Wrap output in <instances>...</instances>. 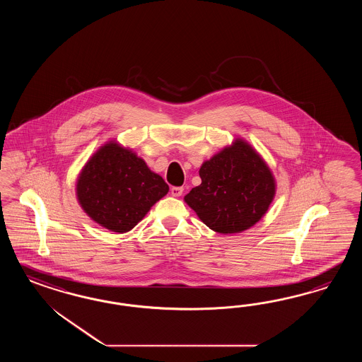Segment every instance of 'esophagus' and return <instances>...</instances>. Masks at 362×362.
Listing matches in <instances>:
<instances>
[{"mask_svg": "<svg viewBox=\"0 0 362 362\" xmlns=\"http://www.w3.org/2000/svg\"><path fill=\"white\" fill-rule=\"evenodd\" d=\"M183 194V187H173L171 188V195L173 197H180Z\"/></svg>", "mask_w": 362, "mask_h": 362, "instance_id": "34e87169", "label": "esophagus"}]
</instances>
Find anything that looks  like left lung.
Listing matches in <instances>:
<instances>
[{"label":"left lung","instance_id":"obj_1","mask_svg":"<svg viewBox=\"0 0 362 362\" xmlns=\"http://www.w3.org/2000/svg\"><path fill=\"white\" fill-rule=\"evenodd\" d=\"M202 185L186 197L199 219L219 233L248 230L274 197L271 170L248 143L236 141L200 167Z\"/></svg>","mask_w":362,"mask_h":362}]
</instances>
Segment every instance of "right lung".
<instances>
[{
  "instance_id": "right-lung-1",
  "label": "right lung",
  "mask_w": 362,
  "mask_h": 362,
  "mask_svg": "<svg viewBox=\"0 0 362 362\" xmlns=\"http://www.w3.org/2000/svg\"><path fill=\"white\" fill-rule=\"evenodd\" d=\"M167 192L162 176L115 142L100 147L78 177L82 209L102 227L118 233L132 230Z\"/></svg>"
}]
</instances>
